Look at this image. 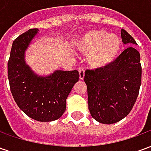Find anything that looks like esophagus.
<instances>
[{
    "mask_svg": "<svg viewBox=\"0 0 151 151\" xmlns=\"http://www.w3.org/2000/svg\"><path fill=\"white\" fill-rule=\"evenodd\" d=\"M78 72H79V78L81 80H83L84 77H85V69L82 67V66H80L78 68Z\"/></svg>",
    "mask_w": 151,
    "mask_h": 151,
    "instance_id": "esophagus-1",
    "label": "esophagus"
}]
</instances>
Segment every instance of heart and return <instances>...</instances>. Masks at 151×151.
Returning <instances> with one entry per match:
<instances>
[{"instance_id":"b5f03b06","label":"heart","mask_w":151,"mask_h":151,"mask_svg":"<svg viewBox=\"0 0 151 151\" xmlns=\"http://www.w3.org/2000/svg\"><path fill=\"white\" fill-rule=\"evenodd\" d=\"M76 49L87 54V62L93 68L100 69L111 64L121 49L122 42L116 34L102 29L86 31L75 41Z\"/></svg>"}]
</instances>
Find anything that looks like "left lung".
<instances>
[{"label":"left lung","instance_id":"8db88e82","mask_svg":"<svg viewBox=\"0 0 151 151\" xmlns=\"http://www.w3.org/2000/svg\"><path fill=\"white\" fill-rule=\"evenodd\" d=\"M121 38L129 47L108 65L86 70L84 77L91 115L105 124L116 123L129 113L142 82L140 53L133 47L136 41L124 29Z\"/></svg>","mask_w":151,"mask_h":151}]
</instances>
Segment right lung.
<instances>
[{"label": "right lung", "instance_id": "obj_1", "mask_svg": "<svg viewBox=\"0 0 151 151\" xmlns=\"http://www.w3.org/2000/svg\"><path fill=\"white\" fill-rule=\"evenodd\" d=\"M31 29L13 42L8 61V79L12 95L19 108L41 122L53 121L66 109V99L78 81V70H56L47 76L38 75L26 63L25 52L38 34Z\"/></svg>", "mask_w": 151, "mask_h": 151}]
</instances>
